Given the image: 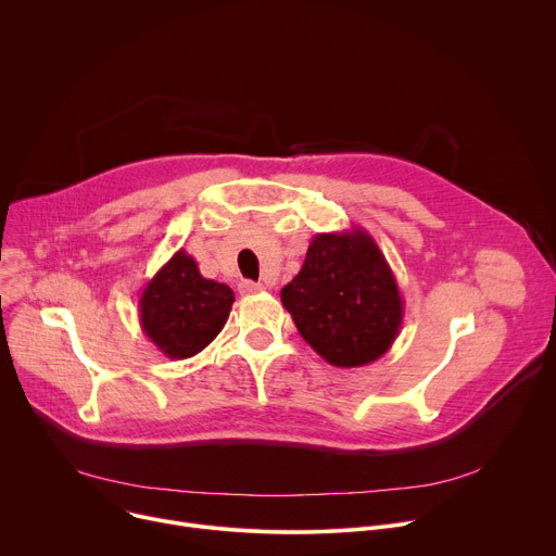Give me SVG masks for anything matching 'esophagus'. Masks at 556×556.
Returning a JSON list of instances; mask_svg holds the SVG:
<instances>
[{"label":"esophagus","mask_w":556,"mask_h":556,"mask_svg":"<svg viewBox=\"0 0 556 556\" xmlns=\"http://www.w3.org/2000/svg\"><path fill=\"white\" fill-rule=\"evenodd\" d=\"M237 290H240V294H255V292H262L264 286L255 283V281H242L240 286H237Z\"/></svg>","instance_id":"34e87169"}]
</instances>
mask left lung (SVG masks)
Returning a JSON list of instances; mask_svg holds the SVG:
<instances>
[{"mask_svg":"<svg viewBox=\"0 0 556 556\" xmlns=\"http://www.w3.org/2000/svg\"><path fill=\"white\" fill-rule=\"evenodd\" d=\"M281 303L303 341L343 369L378 361L405 316L399 281L374 237L358 226L314 235Z\"/></svg>","mask_w":556,"mask_h":556,"instance_id":"left-lung-1","label":"left lung"}]
</instances>
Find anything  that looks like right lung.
<instances>
[{
    "label": "right lung",
    "mask_w": 556,
    "mask_h": 556,
    "mask_svg": "<svg viewBox=\"0 0 556 556\" xmlns=\"http://www.w3.org/2000/svg\"><path fill=\"white\" fill-rule=\"evenodd\" d=\"M232 301V290L202 277L195 260L180 249L142 288L140 328L167 358H191L222 332Z\"/></svg>",
    "instance_id": "add662e5"
}]
</instances>
